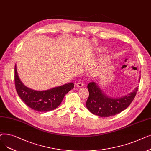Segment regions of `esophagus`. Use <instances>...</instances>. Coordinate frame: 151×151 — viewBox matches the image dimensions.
<instances>
[{"instance_id":"1","label":"esophagus","mask_w":151,"mask_h":151,"mask_svg":"<svg viewBox=\"0 0 151 151\" xmlns=\"http://www.w3.org/2000/svg\"><path fill=\"white\" fill-rule=\"evenodd\" d=\"M83 86H84V84H83V83H81V82H78V83H77L76 84V86L78 87V88H81V87H83Z\"/></svg>"}]
</instances>
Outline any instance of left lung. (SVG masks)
I'll return each instance as SVG.
<instances>
[{
    "label": "left lung",
    "instance_id": "1",
    "mask_svg": "<svg viewBox=\"0 0 151 151\" xmlns=\"http://www.w3.org/2000/svg\"><path fill=\"white\" fill-rule=\"evenodd\" d=\"M88 89L89 96L86 103V107L92 114L101 117L114 116L125 110L133 101L138 90L136 87L127 96L112 98L104 94L95 82L89 83Z\"/></svg>",
    "mask_w": 151,
    "mask_h": 151
}]
</instances>
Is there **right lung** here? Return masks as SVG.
Here are the masks:
<instances>
[{
	"label": "right lung",
	"instance_id": "obj_1",
	"mask_svg": "<svg viewBox=\"0 0 151 151\" xmlns=\"http://www.w3.org/2000/svg\"><path fill=\"white\" fill-rule=\"evenodd\" d=\"M15 84L19 97L27 106L37 112H48L55 109L61 104L65 95L74 88L70 83L45 91H35L23 84L15 66Z\"/></svg>",
	"mask_w": 151,
	"mask_h": 151
}]
</instances>
